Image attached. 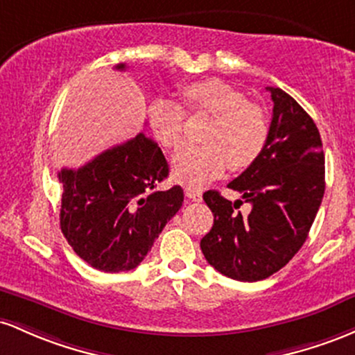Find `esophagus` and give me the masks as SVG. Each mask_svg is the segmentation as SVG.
Listing matches in <instances>:
<instances>
[{
    "instance_id": "obj_1",
    "label": "esophagus",
    "mask_w": 355,
    "mask_h": 355,
    "mask_svg": "<svg viewBox=\"0 0 355 355\" xmlns=\"http://www.w3.org/2000/svg\"><path fill=\"white\" fill-rule=\"evenodd\" d=\"M186 196H188L191 201H201L202 194H201V189H196V188H186Z\"/></svg>"
}]
</instances>
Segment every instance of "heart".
Returning a JSON list of instances; mask_svg holds the SVG:
<instances>
[{
  "label": "heart",
  "mask_w": 355,
  "mask_h": 355,
  "mask_svg": "<svg viewBox=\"0 0 355 355\" xmlns=\"http://www.w3.org/2000/svg\"><path fill=\"white\" fill-rule=\"evenodd\" d=\"M182 97L191 112L208 114L213 122L202 139L206 146L181 147L173 156L171 169L179 182L198 188L220 176L226 164L238 173L258 161L270 134L260 105L220 78L191 83L182 89ZM147 122L159 144L173 149L184 135L186 112L178 102L159 97L150 102Z\"/></svg>",
  "instance_id": "1"
}]
</instances>
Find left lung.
Instances as JSON below:
<instances>
[{
	"instance_id": "8db88e82",
	"label": "left lung",
	"mask_w": 355,
	"mask_h": 355,
	"mask_svg": "<svg viewBox=\"0 0 355 355\" xmlns=\"http://www.w3.org/2000/svg\"><path fill=\"white\" fill-rule=\"evenodd\" d=\"M272 94L273 117L266 146L253 166L230 182L252 205L231 202L218 191L202 199L214 214L201 250L214 270L240 282L277 273L302 248L325 191V157L315 122L286 92Z\"/></svg>"
}]
</instances>
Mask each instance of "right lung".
I'll return each mask as SVG.
<instances>
[{
	"label": "right lung",
	"instance_id": "right-lung-1",
	"mask_svg": "<svg viewBox=\"0 0 355 355\" xmlns=\"http://www.w3.org/2000/svg\"><path fill=\"white\" fill-rule=\"evenodd\" d=\"M167 176L161 147L142 132L78 169L60 171V228L73 252L101 272L134 270L184 201L181 186L156 189Z\"/></svg>",
	"mask_w": 355,
	"mask_h": 355
}]
</instances>
